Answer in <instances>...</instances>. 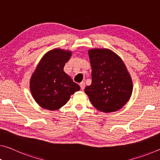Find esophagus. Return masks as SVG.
<instances>
[{
  "label": "esophagus",
  "instance_id": "1",
  "mask_svg": "<svg viewBox=\"0 0 160 160\" xmlns=\"http://www.w3.org/2000/svg\"><path fill=\"white\" fill-rule=\"evenodd\" d=\"M79 85H80L81 89H82V90L84 89V88H85V83L84 82H81Z\"/></svg>",
  "mask_w": 160,
  "mask_h": 160
}]
</instances>
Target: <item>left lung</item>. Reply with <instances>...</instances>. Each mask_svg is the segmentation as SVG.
<instances>
[{
    "mask_svg": "<svg viewBox=\"0 0 160 160\" xmlns=\"http://www.w3.org/2000/svg\"><path fill=\"white\" fill-rule=\"evenodd\" d=\"M92 84L85 88L92 105L101 112H114L131 97L133 83L121 58L108 48L88 50Z\"/></svg>",
    "mask_w": 160,
    "mask_h": 160,
    "instance_id": "obj_1",
    "label": "left lung"
}]
</instances>
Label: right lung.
<instances>
[{
  "label": "right lung",
  "mask_w": 160,
  "mask_h": 160,
  "mask_svg": "<svg viewBox=\"0 0 160 160\" xmlns=\"http://www.w3.org/2000/svg\"><path fill=\"white\" fill-rule=\"evenodd\" d=\"M72 51L54 48L44 55L30 79V90L36 102L43 109L57 110L64 106L71 95L80 90L63 72Z\"/></svg>",
  "instance_id": "1"
}]
</instances>
